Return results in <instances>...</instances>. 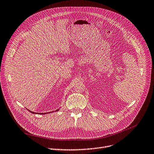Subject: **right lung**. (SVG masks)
Returning <instances> with one entry per match:
<instances>
[{
	"label": "right lung",
	"mask_w": 154,
	"mask_h": 154,
	"mask_svg": "<svg viewBox=\"0 0 154 154\" xmlns=\"http://www.w3.org/2000/svg\"><path fill=\"white\" fill-rule=\"evenodd\" d=\"M60 108H59V109H56V110H55V111L50 112H48V113H35V112H31V111H30V110H29V109H28V110H29V112H31L32 113H35V114H41V115H43V114H47V113H53V112H57V111H59V110H60Z\"/></svg>",
	"instance_id": "right-lung-1"
}]
</instances>
